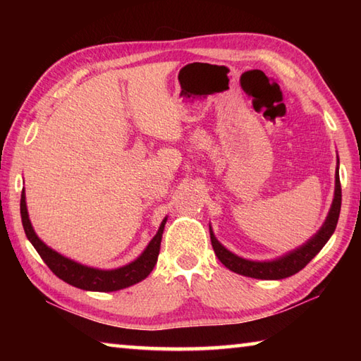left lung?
<instances>
[{
    "instance_id": "8db88e82",
    "label": "left lung",
    "mask_w": 361,
    "mask_h": 361,
    "mask_svg": "<svg viewBox=\"0 0 361 361\" xmlns=\"http://www.w3.org/2000/svg\"><path fill=\"white\" fill-rule=\"evenodd\" d=\"M338 166H340V159L336 157L335 192H334L331 209H329V214L323 226H321L317 231V234H313L307 242L302 243L301 247H298L296 250H291L286 252L283 256H279L271 260H250V259H243L240 256H237L233 251L225 248L224 245L217 240V237L214 235V231L209 225L211 243H212L214 252H216V256L219 257L220 262L224 264L228 270H231L237 274L248 276V278H255V279H267V281H278V279L288 278V276H293L299 270H302V268L318 255L321 248L327 243V240L331 239L336 228V224H338L340 209H341V185H340Z\"/></svg>"
}]
</instances>
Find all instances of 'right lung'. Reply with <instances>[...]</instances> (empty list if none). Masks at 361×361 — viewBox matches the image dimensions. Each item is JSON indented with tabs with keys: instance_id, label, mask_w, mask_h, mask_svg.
<instances>
[{
	"instance_id": "add662e5",
	"label": "right lung",
	"mask_w": 361,
	"mask_h": 361,
	"mask_svg": "<svg viewBox=\"0 0 361 361\" xmlns=\"http://www.w3.org/2000/svg\"><path fill=\"white\" fill-rule=\"evenodd\" d=\"M20 212L27 240L34 245V248L44 260V264L51 268V271L56 274L57 278L65 281L66 283H70V286L88 291H116L127 288L130 286H135V283L147 278L158 260L161 239H163L164 225L167 221V217H164L163 221H161L155 237H153L147 247H145V250L133 260V262L118 268H111V270H102V268L88 267L80 262H75V260L70 257H65L56 250L49 248L48 245L35 234L32 224H30L29 220L25 190L21 192Z\"/></svg>"
}]
</instances>
